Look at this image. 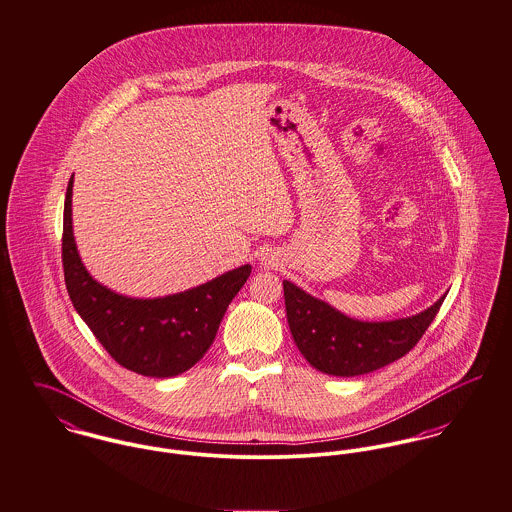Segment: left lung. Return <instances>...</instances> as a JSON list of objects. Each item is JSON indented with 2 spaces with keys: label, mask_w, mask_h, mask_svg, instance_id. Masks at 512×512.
I'll return each mask as SVG.
<instances>
[{
  "label": "left lung",
  "mask_w": 512,
  "mask_h": 512,
  "mask_svg": "<svg viewBox=\"0 0 512 512\" xmlns=\"http://www.w3.org/2000/svg\"><path fill=\"white\" fill-rule=\"evenodd\" d=\"M290 334L312 367L336 377L381 369L406 355L434 322L442 296L428 310L393 322H359L283 281Z\"/></svg>",
  "instance_id": "8db88e82"
}]
</instances>
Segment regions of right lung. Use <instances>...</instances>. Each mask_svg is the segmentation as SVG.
<instances>
[{"label": "right lung", "mask_w": 512, "mask_h": 512, "mask_svg": "<svg viewBox=\"0 0 512 512\" xmlns=\"http://www.w3.org/2000/svg\"><path fill=\"white\" fill-rule=\"evenodd\" d=\"M72 178L62 222V269L68 296L96 340L115 361L139 375L167 379L188 371L214 343L229 302L247 283L251 265L165 298L115 294L84 269L72 235Z\"/></svg>", "instance_id": "obj_1"}]
</instances>
